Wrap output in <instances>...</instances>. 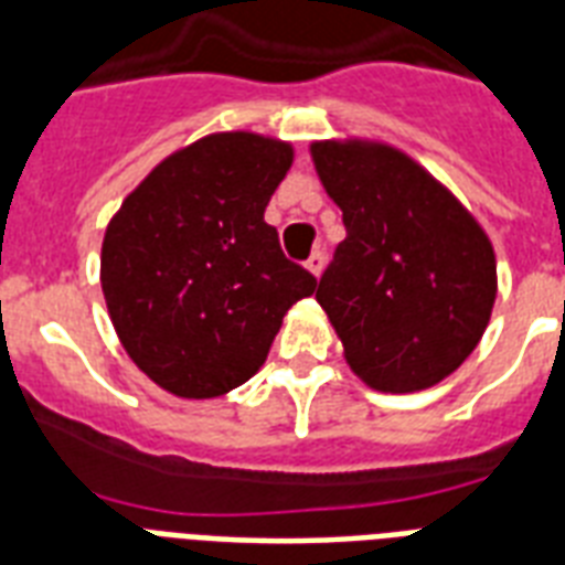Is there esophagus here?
I'll list each match as a JSON object with an SVG mask.
<instances>
[{"mask_svg": "<svg viewBox=\"0 0 565 565\" xmlns=\"http://www.w3.org/2000/svg\"><path fill=\"white\" fill-rule=\"evenodd\" d=\"M310 269V275H322V269H326V255L322 252H313V255L308 257V264H305Z\"/></svg>", "mask_w": 565, "mask_h": 565, "instance_id": "obj_1", "label": "esophagus"}]
</instances>
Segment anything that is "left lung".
Listing matches in <instances>:
<instances>
[{"mask_svg": "<svg viewBox=\"0 0 565 565\" xmlns=\"http://www.w3.org/2000/svg\"><path fill=\"white\" fill-rule=\"evenodd\" d=\"M345 239L317 301L345 363L381 393L448 377L481 343L495 305V252L472 213L430 172L386 143L310 146Z\"/></svg>", "mask_w": 565, "mask_h": 565, "instance_id": "8db88e82", "label": "left lung"}]
</instances>
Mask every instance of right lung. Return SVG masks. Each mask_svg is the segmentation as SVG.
Listing matches in <instances>:
<instances>
[{
  "instance_id": "add662e5",
  "label": "right lung",
  "mask_w": 565,
  "mask_h": 565,
  "mask_svg": "<svg viewBox=\"0 0 565 565\" xmlns=\"http://www.w3.org/2000/svg\"><path fill=\"white\" fill-rule=\"evenodd\" d=\"M292 146L207 135L163 158L108 222L102 292L128 358L181 398H216L264 366L284 313L317 290L264 222Z\"/></svg>"
}]
</instances>
